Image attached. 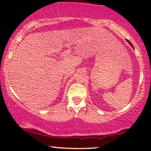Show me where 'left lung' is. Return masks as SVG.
<instances>
[{
    "label": "left lung",
    "instance_id": "obj_1",
    "mask_svg": "<svg viewBox=\"0 0 151 151\" xmlns=\"http://www.w3.org/2000/svg\"><path fill=\"white\" fill-rule=\"evenodd\" d=\"M127 42H129V45H131V46H132V47H133V48H134V47H133V45H132V43H131V42H129V40H127Z\"/></svg>",
    "mask_w": 151,
    "mask_h": 151
}]
</instances>
